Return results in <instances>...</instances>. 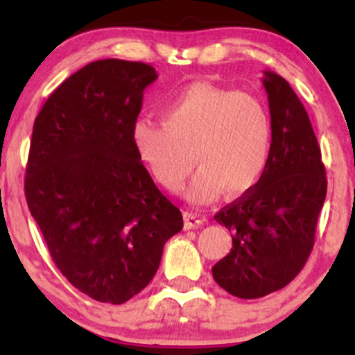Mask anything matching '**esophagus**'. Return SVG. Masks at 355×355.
<instances>
[{"mask_svg":"<svg viewBox=\"0 0 355 355\" xmlns=\"http://www.w3.org/2000/svg\"><path fill=\"white\" fill-rule=\"evenodd\" d=\"M183 220H185L187 229H197V227H200L202 223L205 222V218H203L202 215H198L197 211H191V210L183 211Z\"/></svg>","mask_w":355,"mask_h":355,"instance_id":"1","label":"esophagus"}]
</instances>
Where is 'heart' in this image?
Returning <instances> with one entry per match:
<instances>
[{
    "instance_id": "heart-1",
    "label": "heart",
    "mask_w": 355,
    "mask_h": 355,
    "mask_svg": "<svg viewBox=\"0 0 355 355\" xmlns=\"http://www.w3.org/2000/svg\"><path fill=\"white\" fill-rule=\"evenodd\" d=\"M132 141L153 180L166 190L182 185L198 165L185 195L209 203L222 193L250 190L266 170L272 118L252 93L191 83L162 107L160 121L137 120Z\"/></svg>"
}]
</instances>
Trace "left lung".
Listing matches in <instances>:
<instances>
[{
  "label": "left lung",
  "instance_id": "1",
  "mask_svg": "<svg viewBox=\"0 0 355 355\" xmlns=\"http://www.w3.org/2000/svg\"><path fill=\"white\" fill-rule=\"evenodd\" d=\"M272 118L270 155L262 177L215 215L232 232V248L211 268L239 299L280 291L307 262L327 193L320 146L302 101L274 71H263Z\"/></svg>",
  "mask_w": 355,
  "mask_h": 355
}]
</instances>
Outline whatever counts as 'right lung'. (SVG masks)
Instances as JSON below:
<instances>
[{
    "mask_svg": "<svg viewBox=\"0 0 355 355\" xmlns=\"http://www.w3.org/2000/svg\"><path fill=\"white\" fill-rule=\"evenodd\" d=\"M157 78L140 61H93L51 93L33 125L28 209L61 274L98 302L144 291L183 227L132 141L144 89Z\"/></svg>",
    "mask_w": 355,
    "mask_h": 355,
    "instance_id": "right-lung-1",
    "label": "right lung"
}]
</instances>
